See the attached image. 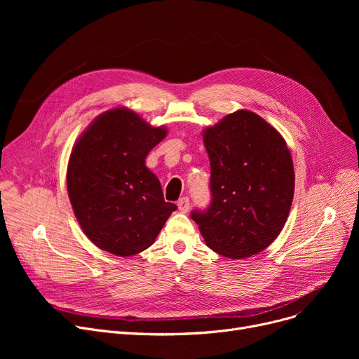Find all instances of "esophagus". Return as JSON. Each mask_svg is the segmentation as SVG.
Listing matches in <instances>:
<instances>
[{"mask_svg": "<svg viewBox=\"0 0 359 359\" xmlns=\"http://www.w3.org/2000/svg\"><path fill=\"white\" fill-rule=\"evenodd\" d=\"M177 206H179V211H182V212H187V211H189V208H191V201H189V198L184 196V198L179 199V201H177Z\"/></svg>", "mask_w": 359, "mask_h": 359, "instance_id": "obj_1", "label": "esophagus"}]
</instances>
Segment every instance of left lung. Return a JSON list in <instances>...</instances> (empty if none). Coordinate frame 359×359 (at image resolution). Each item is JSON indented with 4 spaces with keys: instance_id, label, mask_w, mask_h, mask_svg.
I'll return each mask as SVG.
<instances>
[{
    "instance_id": "1",
    "label": "left lung",
    "mask_w": 359,
    "mask_h": 359,
    "mask_svg": "<svg viewBox=\"0 0 359 359\" xmlns=\"http://www.w3.org/2000/svg\"><path fill=\"white\" fill-rule=\"evenodd\" d=\"M211 163V203L195 210L206 246L243 259L265 250L284 229L294 198L285 140L265 119L237 110L203 130Z\"/></svg>"
}]
</instances>
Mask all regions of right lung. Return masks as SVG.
Segmentation results:
<instances>
[{
	"label": "right lung",
	"mask_w": 359,
	"mask_h": 359,
	"mask_svg": "<svg viewBox=\"0 0 359 359\" xmlns=\"http://www.w3.org/2000/svg\"><path fill=\"white\" fill-rule=\"evenodd\" d=\"M167 134L125 107L107 110L75 142L68 196L84 234L102 250L134 256L153 244L177 210L164 201L145 158Z\"/></svg>",
	"instance_id": "add662e5"
}]
</instances>
